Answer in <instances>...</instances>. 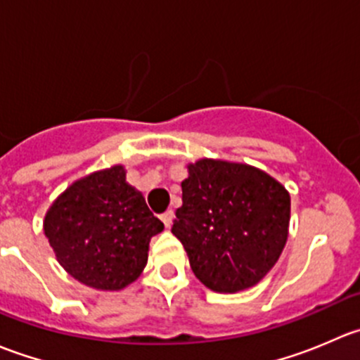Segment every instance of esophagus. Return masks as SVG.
<instances>
[{
	"mask_svg": "<svg viewBox=\"0 0 360 360\" xmlns=\"http://www.w3.org/2000/svg\"><path fill=\"white\" fill-rule=\"evenodd\" d=\"M160 219H162V223L165 224V228H170V224H172V219H174V212L172 210H165V212L160 214Z\"/></svg>",
	"mask_w": 360,
	"mask_h": 360,
	"instance_id": "obj_1",
	"label": "esophagus"
}]
</instances>
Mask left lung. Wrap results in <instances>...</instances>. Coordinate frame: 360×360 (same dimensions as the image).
Masks as SVG:
<instances>
[{
  "label": "left lung",
  "mask_w": 360,
  "mask_h": 360,
  "mask_svg": "<svg viewBox=\"0 0 360 360\" xmlns=\"http://www.w3.org/2000/svg\"><path fill=\"white\" fill-rule=\"evenodd\" d=\"M181 183L172 233L198 281L216 292L252 288L288 240L291 198L281 183L244 163L200 160Z\"/></svg>",
  "instance_id": "8db88e82"
}]
</instances>
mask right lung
I'll list each match as a JSON object with an SVG mask.
<instances>
[{"label": "right lung", "instance_id": "right-lung-1", "mask_svg": "<svg viewBox=\"0 0 360 360\" xmlns=\"http://www.w3.org/2000/svg\"><path fill=\"white\" fill-rule=\"evenodd\" d=\"M45 235L57 261L82 284L118 291L148 263V248L163 223L115 165L76 181L52 203Z\"/></svg>", "mask_w": 360, "mask_h": 360}]
</instances>
